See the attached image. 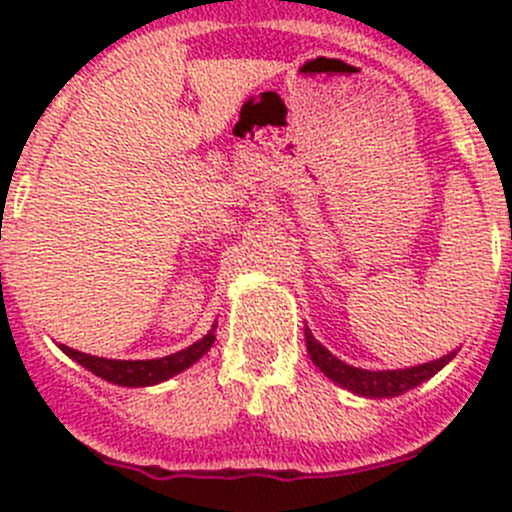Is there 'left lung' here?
Segmentation results:
<instances>
[{"mask_svg":"<svg viewBox=\"0 0 512 512\" xmlns=\"http://www.w3.org/2000/svg\"><path fill=\"white\" fill-rule=\"evenodd\" d=\"M304 339H307V352L309 359L334 381V384L344 386L352 394L366 396V399H391V396H401L404 391L416 389L426 379L443 369L448 361L456 356V352L441 356L428 364L409 366V369H396V371H369V369H356V366L344 364L342 359L332 356L329 349H324L317 339L312 337L309 329H304Z\"/></svg>","mask_w":512,"mask_h":512,"instance_id":"obj_1","label":"left lung"}]
</instances>
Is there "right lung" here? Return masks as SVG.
I'll return each instance as SVG.
<instances>
[{
	"instance_id": "obj_1",
	"label": "right lung",
	"mask_w": 512,
	"mask_h": 512,
	"mask_svg": "<svg viewBox=\"0 0 512 512\" xmlns=\"http://www.w3.org/2000/svg\"><path fill=\"white\" fill-rule=\"evenodd\" d=\"M215 327L205 334L203 339H198L195 344H190L188 349L178 354L163 356V359H146V361H121V359H103V356H91L84 352H76V349L64 347L59 344V349L64 354H69L71 359L79 361L81 366H86L89 371H94L101 379L111 381V384L118 386H153L160 384V381L170 379V376L180 374L183 369H188L190 364L200 359L205 352H210L215 342Z\"/></svg>"
}]
</instances>
